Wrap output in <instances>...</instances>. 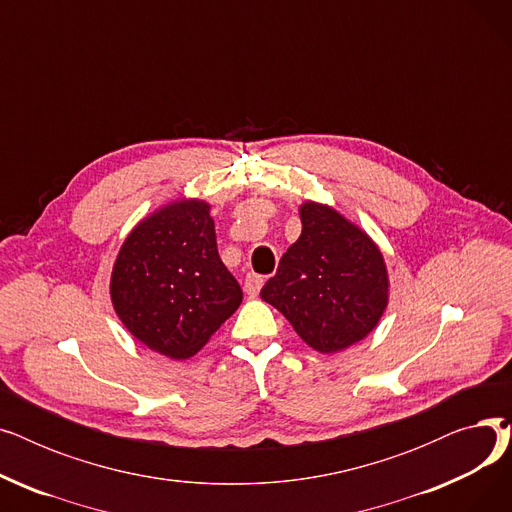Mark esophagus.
<instances>
[{
    "label": "esophagus",
    "instance_id": "1",
    "mask_svg": "<svg viewBox=\"0 0 512 512\" xmlns=\"http://www.w3.org/2000/svg\"><path fill=\"white\" fill-rule=\"evenodd\" d=\"M261 286H263V278L261 276H257V274H247L245 276V290H247V294H251V297L259 294Z\"/></svg>",
    "mask_w": 512,
    "mask_h": 512
}]
</instances>
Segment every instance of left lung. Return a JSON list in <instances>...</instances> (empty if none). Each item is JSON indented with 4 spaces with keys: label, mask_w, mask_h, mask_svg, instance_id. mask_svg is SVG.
I'll return each instance as SVG.
<instances>
[{
    "label": "left lung",
    "mask_w": 512,
    "mask_h": 512,
    "mask_svg": "<svg viewBox=\"0 0 512 512\" xmlns=\"http://www.w3.org/2000/svg\"><path fill=\"white\" fill-rule=\"evenodd\" d=\"M110 292L128 332L174 359L201 351L242 301L203 201L170 203L134 228L116 259Z\"/></svg>",
    "instance_id": "left-lung-1"
}]
</instances>
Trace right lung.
Returning <instances> with one entry per match:
<instances>
[{"instance_id": "right-lung-1", "label": "right lung", "mask_w": 512, "mask_h": 512, "mask_svg": "<svg viewBox=\"0 0 512 512\" xmlns=\"http://www.w3.org/2000/svg\"><path fill=\"white\" fill-rule=\"evenodd\" d=\"M303 232L261 288L297 334L319 353H338L363 340L388 305V274L380 249L355 224L326 205L301 207Z\"/></svg>"}]
</instances>
